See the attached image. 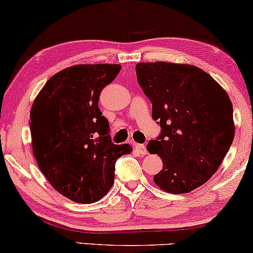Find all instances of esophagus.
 <instances>
[{
  "label": "esophagus",
  "instance_id": "1",
  "mask_svg": "<svg viewBox=\"0 0 253 253\" xmlns=\"http://www.w3.org/2000/svg\"><path fill=\"white\" fill-rule=\"evenodd\" d=\"M134 149L139 152V154H141V155H146L147 154V148H146V146H144V144L135 143L134 144Z\"/></svg>",
  "mask_w": 253,
  "mask_h": 253
}]
</instances>
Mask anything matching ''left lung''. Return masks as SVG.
<instances>
[{
	"label": "left lung",
	"instance_id": "1",
	"mask_svg": "<svg viewBox=\"0 0 253 253\" xmlns=\"http://www.w3.org/2000/svg\"><path fill=\"white\" fill-rule=\"evenodd\" d=\"M136 78L152 103L161 133L148 143L164 167L155 184L170 194H186L205 184L233 141V106L222 86L193 65L139 63Z\"/></svg>",
	"mask_w": 253,
	"mask_h": 253
}]
</instances>
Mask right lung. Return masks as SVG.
<instances>
[{
  "instance_id": "1",
  "label": "right lung",
  "mask_w": 253,
  "mask_h": 253,
  "mask_svg": "<svg viewBox=\"0 0 253 253\" xmlns=\"http://www.w3.org/2000/svg\"><path fill=\"white\" fill-rule=\"evenodd\" d=\"M121 65H75L49 78L30 111L32 151L40 170L68 200L90 204L114 183L115 161L131 154L129 144H114L109 121L98 109L102 89Z\"/></svg>"
}]
</instances>
